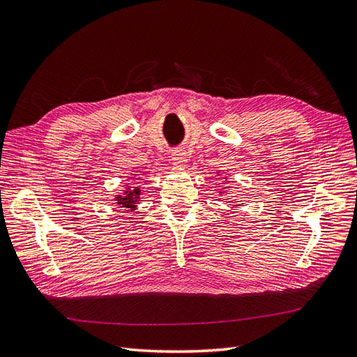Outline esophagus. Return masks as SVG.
<instances>
[{"label": "esophagus", "mask_w": 357, "mask_h": 357, "mask_svg": "<svg viewBox=\"0 0 357 357\" xmlns=\"http://www.w3.org/2000/svg\"><path fill=\"white\" fill-rule=\"evenodd\" d=\"M186 160V153L183 152V150H174V152H172V162H174V165L185 167Z\"/></svg>", "instance_id": "34e87169"}]
</instances>
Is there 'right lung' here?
Listing matches in <instances>:
<instances>
[{"mask_svg":"<svg viewBox=\"0 0 357 357\" xmlns=\"http://www.w3.org/2000/svg\"><path fill=\"white\" fill-rule=\"evenodd\" d=\"M138 197H139V190H138V188H135L134 190L126 192V197L119 199L117 204H121L122 207H126V208H134V204L137 202Z\"/></svg>","mask_w":357,"mask_h":357,"instance_id":"add662e5","label":"right lung"}]
</instances>
